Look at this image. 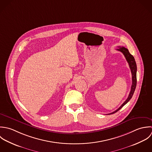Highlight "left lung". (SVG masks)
Instances as JSON below:
<instances>
[{
	"instance_id": "1",
	"label": "left lung",
	"mask_w": 152,
	"mask_h": 152,
	"mask_svg": "<svg viewBox=\"0 0 152 152\" xmlns=\"http://www.w3.org/2000/svg\"><path fill=\"white\" fill-rule=\"evenodd\" d=\"M118 50L121 52V53L124 55L127 61L129 63V67L130 69L131 70V73H132V86H131V89L130 93L129 94V96L127 97V99L125 100V102L121 104V106L115 111L111 113H109L108 115H110V114H113L116 112H117L118 111H119L121 108H122L123 106H124L132 97L133 93L135 91L136 87V83H137V78H136V72H137V66H136V63L134 60V57L129 53V50L127 49L124 48V47H121L119 46L118 49H117Z\"/></svg>"
}]
</instances>
